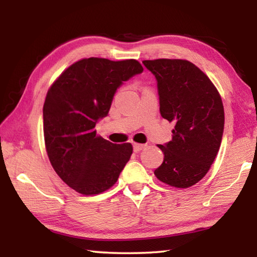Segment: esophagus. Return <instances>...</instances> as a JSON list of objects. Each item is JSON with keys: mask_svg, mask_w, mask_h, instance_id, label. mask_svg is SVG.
<instances>
[{"mask_svg": "<svg viewBox=\"0 0 257 257\" xmlns=\"http://www.w3.org/2000/svg\"><path fill=\"white\" fill-rule=\"evenodd\" d=\"M146 147H147L146 144H137V143H135V144H134V151L135 152H139V151L146 149Z\"/></svg>", "mask_w": 257, "mask_h": 257, "instance_id": "obj_1", "label": "esophagus"}]
</instances>
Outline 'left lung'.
Returning <instances> with one entry per match:
<instances>
[{
	"instance_id": "1",
	"label": "left lung",
	"mask_w": 257,
	"mask_h": 257,
	"mask_svg": "<svg viewBox=\"0 0 257 257\" xmlns=\"http://www.w3.org/2000/svg\"><path fill=\"white\" fill-rule=\"evenodd\" d=\"M158 82L162 118L175 122L172 141L159 145L163 163L159 180L188 188L204 178L219 152L224 129L220 94L201 69L186 60H146Z\"/></svg>"
}]
</instances>
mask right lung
<instances>
[{"label":"right lung","instance_id":"1","mask_svg":"<svg viewBox=\"0 0 257 257\" xmlns=\"http://www.w3.org/2000/svg\"><path fill=\"white\" fill-rule=\"evenodd\" d=\"M143 70L136 60L82 59L47 92L43 107L47 155L61 179L78 193L110 188L132 156L130 143L112 144L97 136L95 125L108 114L123 81Z\"/></svg>","mask_w":257,"mask_h":257}]
</instances>
